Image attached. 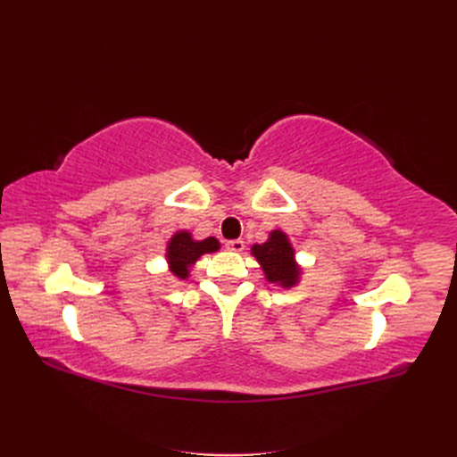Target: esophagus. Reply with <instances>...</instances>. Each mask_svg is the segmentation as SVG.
<instances>
[{
  "instance_id": "1",
  "label": "esophagus",
  "mask_w": 457,
  "mask_h": 457,
  "mask_svg": "<svg viewBox=\"0 0 457 457\" xmlns=\"http://www.w3.org/2000/svg\"><path fill=\"white\" fill-rule=\"evenodd\" d=\"M225 247L227 250H230V252H237V253H240V252H244V240H228L227 244H225Z\"/></svg>"
}]
</instances>
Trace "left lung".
<instances>
[{"instance_id": "left-lung-1", "label": "left lung", "mask_w": 457, "mask_h": 457, "mask_svg": "<svg viewBox=\"0 0 457 457\" xmlns=\"http://www.w3.org/2000/svg\"><path fill=\"white\" fill-rule=\"evenodd\" d=\"M252 252L261 262L269 282H278L282 286H294L297 282L299 270L294 265V250L284 232L274 230L269 242L253 245Z\"/></svg>"}]
</instances>
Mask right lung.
Wrapping results in <instances>:
<instances>
[{
	"mask_svg": "<svg viewBox=\"0 0 457 457\" xmlns=\"http://www.w3.org/2000/svg\"><path fill=\"white\" fill-rule=\"evenodd\" d=\"M217 250H219V242L215 238H205L202 242H195L190 238L188 232H179L168 245V261L175 276H179V278H187L188 267L192 262H195L200 255L212 253Z\"/></svg>",
	"mask_w": 457,
	"mask_h": 457,
	"instance_id": "add662e5",
	"label": "right lung"
}]
</instances>
